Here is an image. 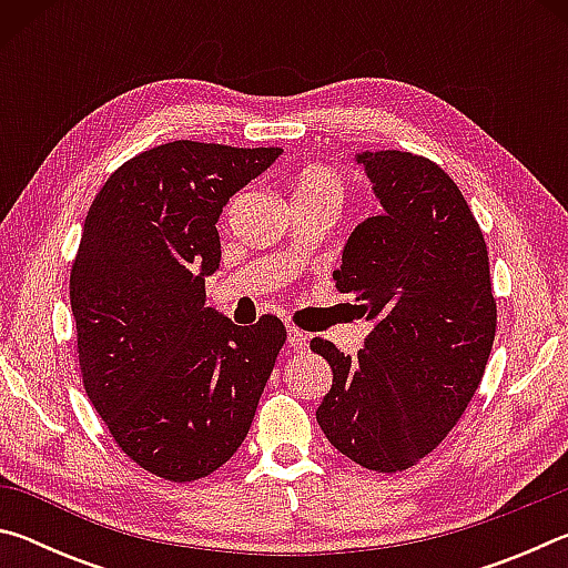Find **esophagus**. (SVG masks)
Returning <instances> with one entry per match:
<instances>
[{
  "label": "esophagus",
  "instance_id": "esophagus-1",
  "mask_svg": "<svg viewBox=\"0 0 568 568\" xmlns=\"http://www.w3.org/2000/svg\"><path fill=\"white\" fill-rule=\"evenodd\" d=\"M287 345H291L295 353H303L307 348V335L293 328V325H287Z\"/></svg>",
  "mask_w": 568,
  "mask_h": 568
}]
</instances>
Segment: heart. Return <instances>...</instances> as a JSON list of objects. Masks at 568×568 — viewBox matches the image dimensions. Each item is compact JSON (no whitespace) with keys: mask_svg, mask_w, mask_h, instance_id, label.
I'll return each mask as SVG.
<instances>
[{"mask_svg":"<svg viewBox=\"0 0 568 568\" xmlns=\"http://www.w3.org/2000/svg\"><path fill=\"white\" fill-rule=\"evenodd\" d=\"M295 192H315V195L333 197L335 203H341L343 180L328 168H307L301 175V180H297Z\"/></svg>","mask_w":568,"mask_h":568,"instance_id":"obj_1","label":"heart"}]
</instances>
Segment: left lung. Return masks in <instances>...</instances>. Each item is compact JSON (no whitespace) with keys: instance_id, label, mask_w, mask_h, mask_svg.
I'll return each instance as SVG.
<instances>
[{"instance_id":"left-lung-1","label":"left lung","mask_w":568,"mask_h":568,"mask_svg":"<svg viewBox=\"0 0 568 568\" xmlns=\"http://www.w3.org/2000/svg\"><path fill=\"white\" fill-rule=\"evenodd\" d=\"M355 162L383 213L353 230L333 281L373 331L358 358L311 341L333 371L315 418L343 456L396 474L428 456L474 398L496 301L484 233L436 162L400 150H365Z\"/></svg>"}]
</instances>
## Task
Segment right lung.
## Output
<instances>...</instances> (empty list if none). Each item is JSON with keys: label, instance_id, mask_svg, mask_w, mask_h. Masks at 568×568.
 Listing matches in <instances>:
<instances>
[{"label": "right lung", "instance_id": "add662e5", "mask_svg": "<svg viewBox=\"0 0 568 568\" xmlns=\"http://www.w3.org/2000/svg\"><path fill=\"white\" fill-rule=\"evenodd\" d=\"M281 152L168 142L114 170L84 220L70 275L84 390L124 454L165 480L233 458L285 343L275 315L240 328L205 305L220 213Z\"/></svg>", "mask_w": 568, "mask_h": 568}]
</instances>
